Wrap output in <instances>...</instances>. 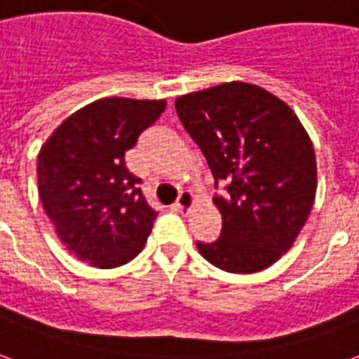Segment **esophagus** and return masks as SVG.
Wrapping results in <instances>:
<instances>
[{
	"mask_svg": "<svg viewBox=\"0 0 359 359\" xmlns=\"http://www.w3.org/2000/svg\"><path fill=\"white\" fill-rule=\"evenodd\" d=\"M191 205H194V196H191L190 191H180V196L179 199H177L175 207H177L180 212H186V210L191 209Z\"/></svg>",
	"mask_w": 359,
	"mask_h": 359,
	"instance_id": "esophagus-1",
	"label": "esophagus"
}]
</instances>
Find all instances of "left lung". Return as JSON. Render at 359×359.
Here are the masks:
<instances>
[{"label":"left lung","instance_id":"obj_1","mask_svg":"<svg viewBox=\"0 0 359 359\" xmlns=\"http://www.w3.org/2000/svg\"><path fill=\"white\" fill-rule=\"evenodd\" d=\"M175 109L226 194L216 196L222 231L199 243L228 273H256L283 256L305 226L316 194V156L307 131L267 90L226 82L177 97Z\"/></svg>","mask_w":359,"mask_h":359}]
</instances>
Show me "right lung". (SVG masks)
Masks as SVG:
<instances>
[{"instance_id":"right-lung-1","label":"right lung","mask_w":359,"mask_h":359,"mask_svg":"<svg viewBox=\"0 0 359 359\" xmlns=\"http://www.w3.org/2000/svg\"><path fill=\"white\" fill-rule=\"evenodd\" d=\"M163 100L105 97L69 118L41 147L37 184L45 212L67 250L113 269L143 250L156 210L128 171L126 150L165 111Z\"/></svg>"}]
</instances>
